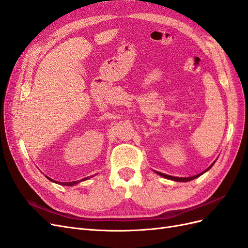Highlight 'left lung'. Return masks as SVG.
<instances>
[{"label":"left lung","instance_id":"1","mask_svg":"<svg viewBox=\"0 0 248 248\" xmlns=\"http://www.w3.org/2000/svg\"><path fill=\"white\" fill-rule=\"evenodd\" d=\"M215 163V161L211 164V166H210L207 170H205L204 171L202 172H201V174H198V175H196V176H192V177H187V178H182V177H174V176H170V175H167V174H162V172H159V171H156L157 174H158L159 176H161V177H163V178H166V179H170V180H172V181H177V182H187V181H191V180H193V179H196V178H198V177H200V176H202V174H204V172H206L207 170H209L210 169H211L212 167H213V164Z\"/></svg>","mask_w":248,"mask_h":248}]
</instances>
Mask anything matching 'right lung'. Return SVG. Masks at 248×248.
I'll return each mask as SVG.
<instances>
[{
    "label": "right lung",
    "mask_w": 248,
    "mask_h": 248,
    "mask_svg": "<svg viewBox=\"0 0 248 248\" xmlns=\"http://www.w3.org/2000/svg\"><path fill=\"white\" fill-rule=\"evenodd\" d=\"M48 180H50V181H52V182H55V183H59V184H61V185H64V186H72V185H76V184H78V183H79V182H81V181H85V180H88L89 179V177H87V178H84V179H81V180H79V181H73V182H57V181H55V180H52V179H50V178H48V177H46ZM91 178V177H90Z\"/></svg>",
    "instance_id": "right-lung-1"
}]
</instances>
